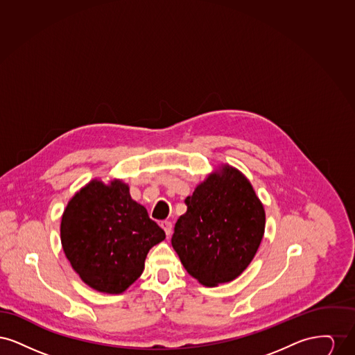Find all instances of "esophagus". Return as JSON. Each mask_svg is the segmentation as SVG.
<instances>
[{"label": "esophagus", "mask_w": 355, "mask_h": 355, "mask_svg": "<svg viewBox=\"0 0 355 355\" xmlns=\"http://www.w3.org/2000/svg\"><path fill=\"white\" fill-rule=\"evenodd\" d=\"M161 227L164 229V232L166 233V236H170L171 234V227H173V225H171V222L169 220H161Z\"/></svg>", "instance_id": "34e87169"}]
</instances>
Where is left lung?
Listing matches in <instances>:
<instances>
[{
	"label": "left lung",
	"instance_id": "1",
	"mask_svg": "<svg viewBox=\"0 0 355 355\" xmlns=\"http://www.w3.org/2000/svg\"><path fill=\"white\" fill-rule=\"evenodd\" d=\"M185 203L171 245L186 271L205 286L233 281L252 262L265 232V210L250 182L223 166Z\"/></svg>",
	"mask_w": 355,
	"mask_h": 355
}]
</instances>
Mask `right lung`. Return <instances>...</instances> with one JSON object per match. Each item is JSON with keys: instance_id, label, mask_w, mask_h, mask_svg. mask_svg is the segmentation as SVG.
I'll return each instance as SVG.
<instances>
[{"instance_id": "obj_1", "label": "right lung", "mask_w": 355, "mask_h": 355, "mask_svg": "<svg viewBox=\"0 0 355 355\" xmlns=\"http://www.w3.org/2000/svg\"><path fill=\"white\" fill-rule=\"evenodd\" d=\"M164 239L165 232L121 181H92L70 200L61 220L62 249L73 269L86 285L109 294L137 281L149 250Z\"/></svg>"}]
</instances>
